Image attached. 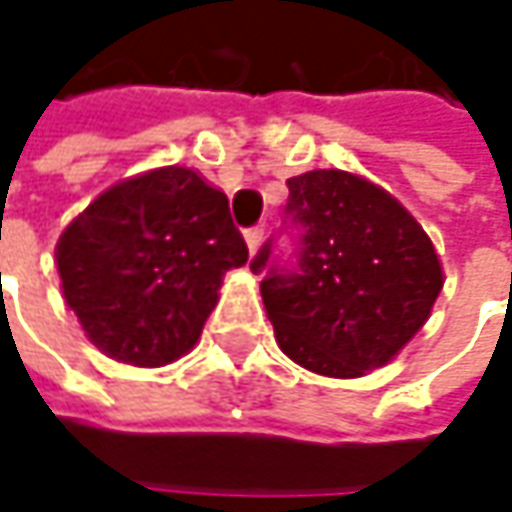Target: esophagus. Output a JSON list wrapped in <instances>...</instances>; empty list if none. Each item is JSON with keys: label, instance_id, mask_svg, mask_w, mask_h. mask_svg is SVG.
<instances>
[{"label": "esophagus", "instance_id": "esophagus-1", "mask_svg": "<svg viewBox=\"0 0 512 512\" xmlns=\"http://www.w3.org/2000/svg\"><path fill=\"white\" fill-rule=\"evenodd\" d=\"M245 242H247V247H250V253H256V250H259V245L265 242V227H247Z\"/></svg>", "mask_w": 512, "mask_h": 512}]
</instances>
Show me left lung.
<instances>
[{"label":"left lung","mask_w":512,"mask_h":512,"mask_svg":"<svg viewBox=\"0 0 512 512\" xmlns=\"http://www.w3.org/2000/svg\"><path fill=\"white\" fill-rule=\"evenodd\" d=\"M299 227L293 267L267 242L250 262L276 342L307 370L356 379L387 364L427 322L444 285L422 225L387 190L347 170L287 179Z\"/></svg>","instance_id":"obj_1"}]
</instances>
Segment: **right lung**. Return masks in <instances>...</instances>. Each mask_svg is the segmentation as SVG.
Wrapping results in <instances>:
<instances>
[{
	"label": "right lung",
	"instance_id": "1",
	"mask_svg": "<svg viewBox=\"0 0 512 512\" xmlns=\"http://www.w3.org/2000/svg\"><path fill=\"white\" fill-rule=\"evenodd\" d=\"M245 262L225 193L179 165L108 187L56 245L62 293L85 336L136 367L185 356L225 273Z\"/></svg>",
	"mask_w": 512,
	"mask_h": 512
}]
</instances>
